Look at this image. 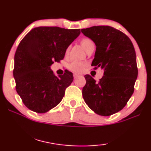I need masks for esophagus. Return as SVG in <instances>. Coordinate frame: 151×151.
<instances>
[{"mask_svg":"<svg viewBox=\"0 0 151 151\" xmlns=\"http://www.w3.org/2000/svg\"><path fill=\"white\" fill-rule=\"evenodd\" d=\"M78 76H79V75H78V74H74V75H73L74 79H76V78H78Z\"/></svg>","mask_w":151,"mask_h":151,"instance_id":"1","label":"esophagus"}]
</instances>
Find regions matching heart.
<instances>
[{"mask_svg": "<svg viewBox=\"0 0 151 151\" xmlns=\"http://www.w3.org/2000/svg\"><path fill=\"white\" fill-rule=\"evenodd\" d=\"M80 44H81L82 46L83 47L84 49H85L86 51H87L91 47L94 46V43L91 39L87 38V37H85V38H83L81 40H80ZM70 50V47H68L66 50V53L67 54L68 51ZM85 64L84 62H71V64L68 66V68L72 71L75 72V73H80L84 69V67H85Z\"/></svg>", "mask_w": 151, "mask_h": 151, "instance_id": "obj_1", "label": "heart"}]
</instances>
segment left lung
<instances>
[{"label":"left lung","mask_w":151,"mask_h":151,"mask_svg":"<svg viewBox=\"0 0 151 151\" xmlns=\"http://www.w3.org/2000/svg\"><path fill=\"white\" fill-rule=\"evenodd\" d=\"M81 32L96 46L93 69L100 67L105 71L99 82L85 76L83 99L97 114L110 116L126 106L134 92L138 75L135 50L130 38L113 27L98 25Z\"/></svg>","instance_id":"8db88e82"}]
</instances>
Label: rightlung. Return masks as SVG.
Segmentation results:
<instances>
[{
  "label": "right lung",
  "mask_w": 151,
  "mask_h": 151,
  "mask_svg": "<svg viewBox=\"0 0 151 151\" xmlns=\"http://www.w3.org/2000/svg\"><path fill=\"white\" fill-rule=\"evenodd\" d=\"M80 33V29L38 27L19 43L13 75L16 90L29 109L45 113L61 102L66 89L73 82V73L65 71L57 77L50 66L63 60L66 48Z\"/></svg>",
  "instance_id": "right-lung-1"
}]
</instances>
